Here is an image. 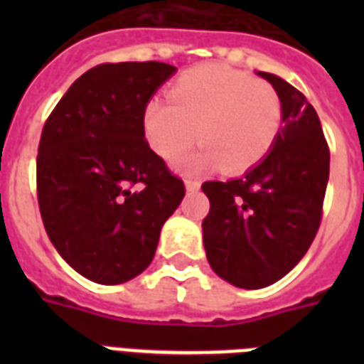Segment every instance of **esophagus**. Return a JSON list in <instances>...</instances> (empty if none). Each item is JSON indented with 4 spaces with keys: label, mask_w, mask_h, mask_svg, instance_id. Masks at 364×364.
I'll return each instance as SVG.
<instances>
[{
    "label": "esophagus",
    "mask_w": 364,
    "mask_h": 364,
    "mask_svg": "<svg viewBox=\"0 0 364 364\" xmlns=\"http://www.w3.org/2000/svg\"><path fill=\"white\" fill-rule=\"evenodd\" d=\"M185 187H187L188 193H196V191H200V181H196L193 177H187L185 179Z\"/></svg>",
    "instance_id": "obj_1"
}]
</instances>
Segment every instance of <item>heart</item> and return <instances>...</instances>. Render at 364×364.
<instances>
[{
	"instance_id": "1",
	"label": "heart",
	"mask_w": 364,
	"mask_h": 364,
	"mask_svg": "<svg viewBox=\"0 0 364 364\" xmlns=\"http://www.w3.org/2000/svg\"><path fill=\"white\" fill-rule=\"evenodd\" d=\"M143 111V132L160 159L176 160L196 139L200 151L183 160L187 170L221 166L240 173L264 159L282 128V98L268 81L225 64L185 71Z\"/></svg>"
}]
</instances>
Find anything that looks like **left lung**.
Listing matches in <instances>:
<instances>
[{
  "label": "left lung",
  "mask_w": 364,
  "mask_h": 364,
  "mask_svg": "<svg viewBox=\"0 0 364 364\" xmlns=\"http://www.w3.org/2000/svg\"><path fill=\"white\" fill-rule=\"evenodd\" d=\"M282 98V128L264 159L245 176L205 181L202 221L208 262L242 289L268 287L291 272L321 225L328 183L327 139L316 109L282 77L259 71Z\"/></svg>",
  "instance_id": "1"
}]
</instances>
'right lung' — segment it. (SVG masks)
Wrapping results in <instances>:
<instances>
[{"instance_id":"right-lung-1","label":"right lung","mask_w":364,"mask_h":364,"mask_svg":"<svg viewBox=\"0 0 364 364\" xmlns=\"http://www.w3.org/2000/svg\"><path fill=\"white\" fill-rule=\"evenodd\" d=\"M176 68L100 64L82 73L43 126L37 200L48 238L90 282L119 285L154 257L185 185L149 147L143 111Z\"/></svg>"}]
</instances>
